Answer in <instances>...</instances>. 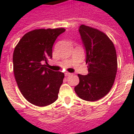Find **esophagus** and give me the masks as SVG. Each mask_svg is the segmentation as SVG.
I'll list each match as a JSON object with an SVG mask.
<instances>
[{"label":"esophagus","instance_id":"esophagus-1","mask_svg":"<svg viewBox=\"0 0 134 134\" xmlns=\"http://www.w3.org/2000/svg\"><path fill=\"white\" fill-rule=\"evenodd\" d=\"M72 75V74L71 73H69V72H65V76H69Z\"/></svg>","mask_w":134,"mask_h":134}]
</instances>
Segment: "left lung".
Returning <instances> with one entry per match:
<instances>
[{"mask_svg":"<svg viewBox=\"0 0 134 134\" xmlns=\"http://www.w3.org/2000/svg\"><path fill=\"white\" fill-rule=\"evenodd\" d=\"M86 50L87 75L78 74L79 83L74 90L81 99L94 102L109 92L117 73L116 51L112 41L102 31L81 25L79 29Z\"/></svg>","mask_w":134,"mask_h":134,"instance_id":"1","label":"left lung"}]
</instances>
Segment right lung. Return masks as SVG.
Wrapping results in <instances>:
<instances>
[{
    "instance_id": "1",
    "label": "right lung",
    "mask_w": 134,
    "mask_h": 134,
    "mask_svg": "<svg viewBox=\"0 0 134 134\" xmlns=\"http://www.w3.org/2000/svg\"><path fill=\"white\" fill-rule=\"evenodd\" d=\"M65 28L37 29L27 32L13 53L16 81L26 100L38 106L51 104L58 99L64 74L47 68L52 48Z\"/></svg>"
}]
</instances>
